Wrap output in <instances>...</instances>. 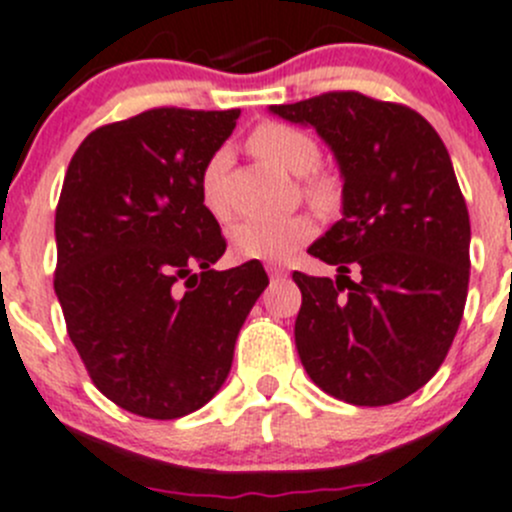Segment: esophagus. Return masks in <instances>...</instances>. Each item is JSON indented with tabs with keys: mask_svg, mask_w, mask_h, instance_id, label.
<instances>
[{
	"mask_svg": "<svg viewBox=\"0 0 512 512\" xmlns=\"http://www.w3.org/2000/svg\"><path fill=\"white\" fill-rule=\"evenodd\" d=\"M267 275H270L272 280H280V278H288V270L280 265H267Z\"/></svg>",
	"mask_w": 512,
	"mask_h": 512,
	"instance_id": "esophagus-1",
	"label": "esophagus"
}]
</instances>
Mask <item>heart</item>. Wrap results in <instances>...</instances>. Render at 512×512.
<instances>
[{
    "instance_id": "b5f03b06",
    "label": "heart",
    "mask_w": 512,
    "mask_h": 512,
    "mask_svg": "<svg viewBox=\"0 0 512 512\" xmlns=\"http://www.w3.org/2000/svg\"><path fill=\"white\" fill-rule=\"evenodd\" d=\"M252 154L262 161L272 164L275 169L293 176L313 174L318 161H321V148L305 131L283 123H262L250 136ZM229 154L217 151L207 161L202 171V202L217 219L229 214L227 202L222 194V176L227 169ZM310 202L318 207H331L336 199V189L328 179H313L305 186ZM315 234V222L308 214H293L285 219H245L234 224L229 232L234 255L242 260L260 262H285L305 245Z\"/></svg>"
}]
</instances>
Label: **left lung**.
Instances as JSON below:
<instances>
[{"label": "left lung", "mask_w": 512, "mask_h": 512, "mask_svg": "<svg viewBox=\"0 0 512 512\" xmlns=\"http://www.w3.org/2000/svg\"><path fill=\"white\" fill-rule=\"evenodd\" d=\"M270 113L313 128L343 181L341 219L308 247L336 265V280L293 272L300 361L313 384L356 407L407 399L442 366L470 283V214L450 154L412 108L361 93Z\"/></svg>", "instance_id": "8db88e82"}]
</instances>
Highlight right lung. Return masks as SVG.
I'll list each match as a JSON object with an SVG mask.
<instances>
[{
    "instance_id": "obj_1",
    "label": "right lung",
    "mask_w": 512,
    "mask_h": 512,
    "mask_svg": "<svg viewBox=\"0 0 512 512\" xmlns=\"http://www.w3.org/2000/svg\"><path fill=\"white\" fill-rule=\"evenodd\" d=\"M240 111L154 108L90 133L55 212V293L93 384L126 412L179 419L222 389L267 288L224 242L202 171Z\"/></svg>"
}]
</instances>
